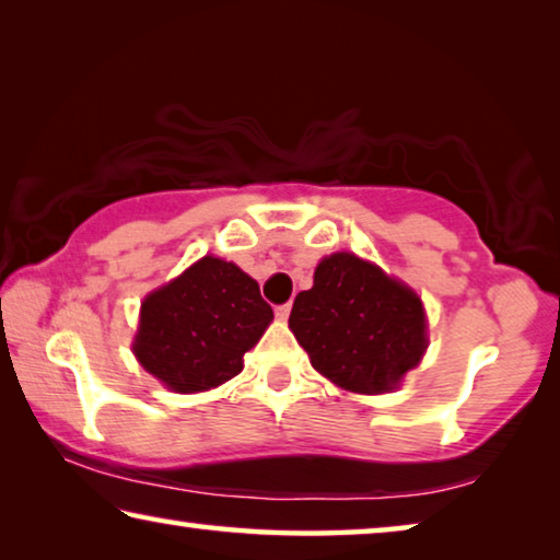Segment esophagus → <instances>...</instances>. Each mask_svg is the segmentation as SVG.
Segmentation results:
<instances>
[{
	"instance_id": "34e87169",
	"label": "esophagus",
	"mask_w": 560,
	"mask_h": 560,
	"mask_svg": "<svg viewBox=\"0 0 560 560\" xmlns=\"http://www.w3.org/2000/svg\"><path fill=\"white\" fill-rule=\"evenodd\" d=\"M289 314H291V301H287V303H281V306H277V316L283 320V318H289Z\"/></svg>"
}]
</instances>
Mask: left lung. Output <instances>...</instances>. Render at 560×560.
Masks as SVG:
<instances>
[{"label":"left lung","mask_w":560,"mask_h":560,"mask_svg":"<svg viewBox=\"0 0 560 560\" xmlns=\"http://www.w3.org/2000/svg\"><path fill=\"white\" fill-rule=\"evenodd\" d=\"M289 326L311 365L353 393L393 390L428 348L417 293L348 252L318 264L314 287L293 301Z\"/></svg>","instance_id":"1"}]
</instances>
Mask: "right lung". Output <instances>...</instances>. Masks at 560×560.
<instances>
[{
	"label": "right lung",
	"mask_w": 560,
	"mask_h": 560,
	"mask_svg": "<svg viewBox=\"0 0 560 560\" xmlns=\"http://www.w3.org/2000/svg\"><path fill=\"white\" fill-rule=\"evenodd\" d=\"M271 318L257 281L232 261L205 257L143 301L132 350L173 390H210L242 373L244 353Z\"/></svg>",
	"instance_id": "obj_1"
}]
</instances>
